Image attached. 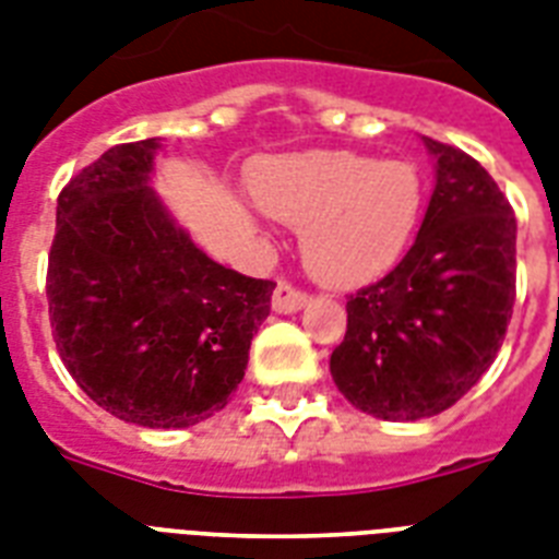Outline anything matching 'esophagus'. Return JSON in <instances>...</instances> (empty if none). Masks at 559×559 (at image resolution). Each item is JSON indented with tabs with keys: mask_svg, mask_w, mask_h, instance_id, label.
Returning a JSON list of instances; mask_svg holds the SVG:
<instances>
[{
	"mask_svg": "<svg viewBox=\"0 0 559 559\" xmlns=\"http://www.w3.org/2000/svg\"><path fill=\"white\" fill-rule=\"evenodd\" d=\"M305 305L307 296L301 289H296L293 284H287V281H278V287L272 293V310H275V313H298Z\"/></svg>",
	"mask_w": 559,
	"mask_h": 559,
	"instance_id": "34e87169",
	"label": "esophagus"
}]
</instances>
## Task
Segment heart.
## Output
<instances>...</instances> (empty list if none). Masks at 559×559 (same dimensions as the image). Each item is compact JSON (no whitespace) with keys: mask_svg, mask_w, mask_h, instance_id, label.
Listing matches in <instances>:
<instances>
[{"mask_svg":"<svg viewBox=\"0 0 559 559\" xmlns=\"http://www.w3.org/2000/svg\"><path fill=\"white\" fill-rule=\"evenodd\" d=\"M270 217L301 228V254L319 284H371L406 254L424 214V179L408 162L348 151L272 156L249 177Z\"/></svg>","mask_w":559,"mask_h":559,"instance_id":"1","label":"heart"}]
</instances>
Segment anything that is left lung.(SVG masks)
Instances as JSON below:
<instances>
[{
  "mask_svg": "<svg viewBox=\"0 0 559 559\" xmlns=\"http://www.w3.org/2000/svg\"><path fill=\"white\" fill-rule=\"evenodd\" d=\"M435 188L406 258L348 301L331 354L336 389L380 420H424L459 403L502 348L516 296V217L493 177L426 139Z\"/></svg>",
  "mask_w": 559,
  "mask_h": 559,
  "instance_id": "obj_1",
  "label": "left lung"
}]
</instances>
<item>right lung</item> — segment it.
Wrapping results in <instances>:
<instances>
[{"mask_svg": "<svg viewBox=\"0 0 559 559\" xmlns=\"http://www.w3.org/2000/svg\"><path fill=\"white\" fill-rule=\"evenodd\" d=\"M159 139L116 144L57 197L48 316L100 408L186 429L226 408L275 284L211 261L153 191Z\"/></svg>", "mask_w": 559, "mask_h": 559, "instance_id": "1", "label": "right lung"}]
</instances>
